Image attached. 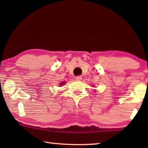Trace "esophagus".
Masks as SVG:
<instances>
[{"label":"esophagus","mask_w":148,"mask_h":148,"mask_svg":"<svg viewBox=\"0 0 148 148\" xmlns=\"http://www.w3.org/2000/svg\"><path fill=\"white\" fill-rule=\"evenodd\" d=\"M76 79L77 80V81H80V80L82 79V77H81V76H76Z\"/></svg>","instance_id":"esophagus-1"}]
</instances>
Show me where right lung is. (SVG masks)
Here are the masks:
<instances>
[{"label":"right lung","instance_id":"add662e5","mask_svg":"<svg viewBox=\"0 0 148 148\" xmlns=\"http://www.w3.org/2000/svg\"><path fill=\"white\" fill-rule=\"evenodd\" d=\"M65 83V81H63V82H61L60 83V86H62V85H64V84Z\"/></svg>","mask_w":148,"mask_h":148}]
</instances>
